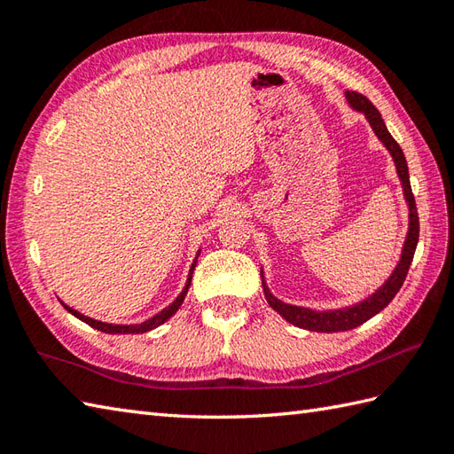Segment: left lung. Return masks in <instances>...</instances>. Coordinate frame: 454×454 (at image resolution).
I'll use <instances>...</instances> for the list:
<instances>
[{"instance_id": "1", "label": "left lung", "mask_w": 454, "mask_h": 454, "mask_svg": "<svg viewBox=\"0 0 454 454\" xmlns=\"http://www.w3.org/2000/svg\"><path fill=\"white\" fill-rule=\"evenodd\" d=\"M347 101H349L351 107L355 111L364 113L366 121L371 122V127L374 130L376 137L388 148V152L392 153L394 163H396V171L398 177L402 181L403 187V197L408 200L410 207V230L406 236V242H403V249H402V259L400 263L394 269V273L390 275V278L384 283L379 291L374 294H371L369 298H364L363 302L355 304V306H347L341 308V310H327V312H316L310 310V308H302V306H293V304H285L275 298L263 281V293L269 306L281 314L286 322H291L293 325L302 327V330H310V332H325V333H333V332H347L353 330V327L364 324L366 320H371L372 316L379 314L380 310H384L390 302L392 298L398 294V291L402 288L403 281H406V275L410 271L411 259L413 254H416L418 247V239H419V216H418V207H416V199H413L411 192V185H410V173H408V163L406 158H403V152L398 146V142L392 138V134L388 132L387 124H384L380 113L376 111L374 105L364 98V95L356 93V91H347L345 93Z\"/></svg>"}]
</instances>
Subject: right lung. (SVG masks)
Segmentation results:
<instances>
[{"label": "right lung", "mask_w": 454, "mask_h": 454, "mask_svg": "<svg viewBox=\"0 0 454 454\" xmlns=\"http://www.w3.org/2000/svg\"><path fill=\"white\" fill-rule=\"evenodd\" d=\"M199 255V254H197ZM195 265H197V262H192V265H191V269H189V278H187V283H185V288H183L181 291V294L176 298V301H173L168 308H163V310L160 312V314H156L153 317H150V320H146V322H142V324H134V325H119V324H105V322H99V320H93V317H88V316H83V314H80V312H75L74 308H70V306H66L64 304V308L70 314H74L75 317H80L82 322H85L88 325H91V327H95V330H99V332H105V333H144V332H150V330H153V327H158V325H161L163 322H168L169 317L176 314L177 310H179V306L183 304V301H185V296H187V291H189V286H191V278H192V269H195Z\"/></svg>", "instance_id": "add662e5"}]
</instances>
